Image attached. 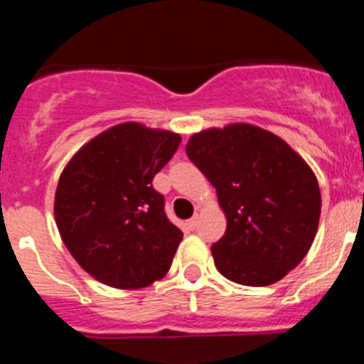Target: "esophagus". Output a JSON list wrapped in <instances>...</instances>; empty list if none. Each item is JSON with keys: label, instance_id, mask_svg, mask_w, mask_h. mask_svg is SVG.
Returning a JSON list of instances; mask_svg holds the SVG:
<instances>
[{"label": "esophagus", "instance_id": "34e87169", "mask_svg": "<svg viewBox=\"0 0 364 364\" xmlns=\"http://www.w3.org/2000/svg\"><path fill=\"white\" fill-rule=\"evenodd\" d=\"M197 222H198V217H197V215H195V217H193V218H189V220H188V226L191 228V230H193V228L197 226Z\"/></svg>", "mask_w": 364, "mask_h": 364}]
</instances>
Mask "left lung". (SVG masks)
Segmentation results:
<instances>
[{"mask_svg": "<svg viewBox=\"0 0 364 364\" xmlns=\"http://www.w3.org/2000/svg\"><path fill=\"white\" fill-rule=\"evenodd\" d=\"M186 153L226 215V233L211 246L218 272L244 286L281 281L306 257L319 226L311 167L282 138L252 124L195 133Z\"/></svg>", "mask_w": 364, "mask_h": 364, "instance_id": "left-lung-1", "label": "left lung"}]
</instances>
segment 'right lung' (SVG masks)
Listing matches in <instances>:
<instances>
[{"label": "right lung", "mask_w": 364, "mask_h": 364, "mask_svg": "<svg viewBox=\"0 0 364 364\" xmlns=\"http://www.w3.org/2000/svg\"><path fill=\"white\" fill-rule=\"evenodd\" d=\"M180 134L136 122L109 127L80 147L54 195V218L74 260L120 290L153 284L169 272L182 231L169 222L154 175Z\"/></svg>", "instance_id": "obj_1"}]
</instances>
